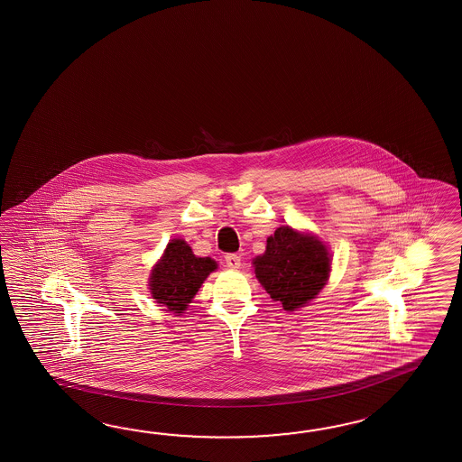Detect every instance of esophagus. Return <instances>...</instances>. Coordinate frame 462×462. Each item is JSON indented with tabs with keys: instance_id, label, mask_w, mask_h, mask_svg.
Masks as SVG:
<instances>
[{
	"instance_id": "1",
	"label": "esophagus",
	"mask_w": 462,
	"mask_h": 462,
	"mask_svg": "<svg viewBox=\"0 0 462 462\" xmlns=\"http://www.w3.org/2000/svg\"><path fill=\"white\" fill-rule=\"evenodd\" d=\"M226 266L231 269H237L241 266V258L237 254H226Z\"/></svg>"
}]
</instances>
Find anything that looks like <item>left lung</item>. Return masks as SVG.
<instances>
[{
    "label": "left lung",
    "instance_id": "1",
    "mask_svg": "<svg viewBox=\"0 0 462 462\" xmlns=\"http://www.w3.org/2000/svg\"><path fill=\"white\" fill-rule=\"evenodd\" d=\"M329 253L316 237L281 226L268 237L266 253L254 259V273L269 296L286 311L314 300L329 278Z\"/></svg>",
    "mask_w": 462,
    "mask_h": 462
}]
</instances>
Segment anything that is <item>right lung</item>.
I'll list each match as a JSON object with an SVG mask.
<instances>
[{"mask_svg":"<svg viewBox=\"0 0 462 462\" xmlns=\"http://www.w3.org/2000/svg\"><path fill=\"white\" fill-rule=\"evenodd\" d=\"M216 269L211 258H196L183 239H172L151 274V294L170 311L181 312Z\"/></svg>","mask_w":462,"mask_h":462,"instance_id":"1","label":"right lung"}]
</instances>
